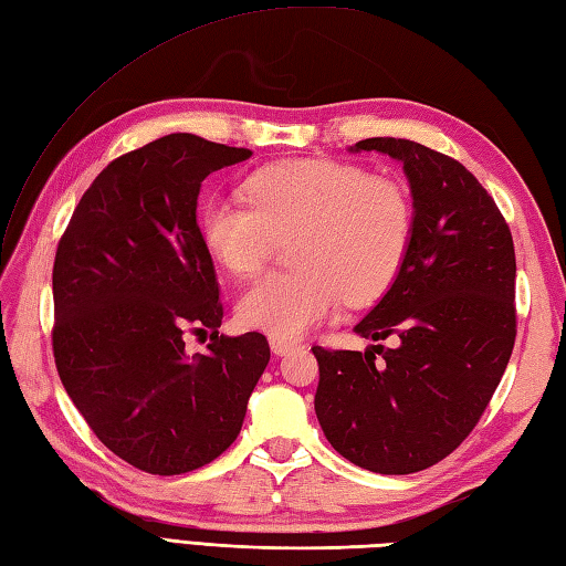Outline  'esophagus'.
Segmentation results:
<instances>
[{"instance_id": "obj_1", "label": "esophagus", "mask_w": 566, "mask_h": 566, "mask_svg": "<svg viewBox=\"0 0 566 566\" xmlns=\"http://www.w3.org/2000/svg\"><path fill=\"white\" fill-rule=\"evenodd\" d=\"M270 347H272V352H274V354H277V357H284V354L294 352V349L298 347V343H296V339H292V337L270 335Z\"/></svg>"}]
</instances>
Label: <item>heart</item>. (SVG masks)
<instances>
[{"label":"heart","instance_id":"heart-1","mask_svg":"<svg viewBox=\"0 0 566 566\" xmlns=\"http://www.w3.org/2000/svg\"><path fill=\"white\" fill-rule=\"evenodd\" d=\"M248 202L212 197L197 227L205 251L235 277L265 268L277 241L292 239L296 270L268 274L239 298L255 331L298 337L343 296L369 304L396 280L412 233V207L396 180L359 166L301 159L260 168L245 180Z\"/></svg>","mask_w":566,"mask_h":566}]
</instances>
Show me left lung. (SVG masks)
Listing matches in <instances>:
<instances>
[{
  "mask_svg": "<svg viewBox=\"0 0 566 566\" xmlns=\"http://www.w3.org/2000/svg\"><path fill=\"white\" fill-rule=\"evenodd\" d=\"M349 151L402 164L412 233L390 289L354 325L396 345L313 347L315 415L349 463L410 475L463 443L506 371L516 339L514 241L488 190L451 156L396 137L361 139Z\"/></svg>",
  "mask_w": 566,
  "mask_h": 566,
  "instance_id": "obj_1",
  "label": "left lung"
}]
</instances>
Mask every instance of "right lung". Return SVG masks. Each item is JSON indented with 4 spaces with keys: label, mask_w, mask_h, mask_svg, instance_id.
<instances>
[{
    "label": "right lung",
    "mask_w": 566,
    "mask_h": 566,
    "mask_svg": "<svg viewBox=\"0 0 566 566\" xmlns=\"http://www.w3.org/2000/svg\"><path fill=\"white\" fill-rule=\"evenodd\" d=\"M253 151L166 135L105 166L52 268L57 374L86 424L151 475L212 463L239 437L270 361L265 335H219L223 308L197 227L202 180ZM214 329L205 355L185 327Z\"/></svg>",
    "instance_id": "add662e5"
}]
</instances>
